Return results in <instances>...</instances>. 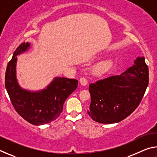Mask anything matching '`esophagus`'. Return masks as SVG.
<instances>
[{
  "mask_svg": "<svg viewBox=\"0 0 157 157\" xmlns=\"http://www.w3.org/2000/svg\"><path fill=\"white\" fill-rule=\"evenodd\" d=\"M79 82H80V84L82 85H83V86H86L87 83H88V81H87V79L86 78L83 77V78H81L79 79Z\"/></svg>",
  "mask_w": 157,
  "mask_h": 157,
  "instance_id": "obj_1",
  "label": "esophagus"
}]
</instances>
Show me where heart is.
Here are the masks:
<instances>
[{
    "mask_svg": "<svg viewBox=\"0 0 157 157\" xmlns=\"http://www.w3.org/2000/svg\"><path fill=\"white\" fill-rule=\"evenodd\" d=\"M113 65V62L111 60H105L100 62L96 66L95 68V73L98 74H103L107 73L111 68Z\"/></svg>",
    "mask_w": 157,
    "mask_h": 157,
    "instance_id": "1",
    "label": "heart"
}]
</instances>
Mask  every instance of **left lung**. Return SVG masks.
<instances>
[{
    "label": "left lung",
    "mask_w": 157,
    "mask_h": 157,
    "mask_svg": "<svg viewBox=\"0 0 157 157\" xmlns=\"http://www.w3.org/2000/svg\"><path fill=\"white\" fill-rule=\"evenodd\" d=\"M149 82L145 57H139L134 65L120 75H111L89 84L91 104L87 111L100 123H118L139 107Z\"/></svg>",
    "instance_id": "left-lung-1"
}]
</instances>
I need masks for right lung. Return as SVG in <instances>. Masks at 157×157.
Here are the masks:
<instances>
[{
    "label": "right lung",
    "instance_id": "obj_1",
    "mask_svg": "<svg viewBox=\"0 0 157 157\" xmlns=\"http://www.w3.org/2000/svg\"><path fill=\"white\" fill-rule=\"evenodd\" d=\"M29 47L30 44L24 42L16 49L5 71V88L17 112L28 123L42 125L59 117L63 103L77 89L78 81L57 77L41 91L31 92L21 89L16 77L17 56L26 51Z\"/></svg>",
    "mask_w": 157,
    "mask_h": 157
}]
</instances>
